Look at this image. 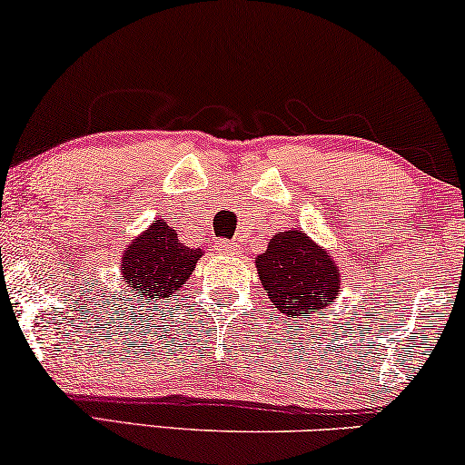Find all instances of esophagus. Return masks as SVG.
<instances>
[{
  "label": "esophagus",
  "instance_id": "34e87169",
  "mask_svg": "<svg viewBox=\"0 0 465 465\" xmlns=\"http://www.w3.org/2000/svg\"><path fill=\"white\" fill-rule=\"evenodd\" d=\"M220 252L226 253V256H234V253H237V243H232V241H222Z\"/></svg>",
  "mask_w": 465,
  "mask_h": 465
}]
</instances>
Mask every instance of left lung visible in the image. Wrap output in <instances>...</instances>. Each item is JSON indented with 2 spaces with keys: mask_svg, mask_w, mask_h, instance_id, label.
<instances>
[{
  "mask_svg": "<svg viewBox=\"0 0 465 465\" xmlns=\"http://www.w3.org/2000/svg\"><path fill=\"white\" fill-rule=\"evenodd\" d=\"M262 288L277 311L301 317L332 307L341 292V272L332 253L304 231L272 234L264 253L256 256Z\"/></svg>",
  "mask_w": 465,
  "mask_h": 465,
  "instance_id": "1",
  "label": "left lung"
}]
</instances>
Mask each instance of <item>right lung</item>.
Returning <instances> with one entry per match:
<instances>
[{"label": "right lung", "instance_id": "add662e5", "mask_svg": "<svg viewBox=\"0 0 465 465\" xmlns=\"http://www.w3.org/2000/svg\"><path fill=\"white\" fill-rule=\"evenodd\" d=\"M203 253L183 245L173 226L156 218L124 247L120 277L143 301H161L183 288Z\"/></svg>", "mask_w": 465, "mask_h": 465}]
</instances>
